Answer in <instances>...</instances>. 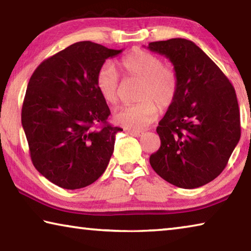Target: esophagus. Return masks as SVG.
<instances>
[{
  "instance_id": "esophagus-1",
  "label": "esophagus",
  "mask_w": 251,
  "mask_h": 251,
  "mask_svg": "<svg viewBox=\"0 0 251 251\" xmlns=\"http://www.w3.org/2000/svg\"><path fill=\"white\" fill-rule=\"evenodd\" d=\"M128 133L131 135V136H135V137H139V136H142L144 134V131H141V130H128Z\"/></svg>"
}]
</instances>
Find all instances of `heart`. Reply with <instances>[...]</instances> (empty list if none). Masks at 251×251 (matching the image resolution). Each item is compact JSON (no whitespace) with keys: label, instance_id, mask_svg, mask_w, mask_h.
Segmentation results:
<instances>
[{"label":"heart","instance_id":"obj_1","mask_svg":"<svg viewBox=\"0 0 251 251\" xmlns=\"http://www.w3.org/2000/svg\"><path fill=\"white\" fill-rule=\"evenodd\" d=\"M126 78L141 82L138 88V103L124 106L115 110L114 122L130 130H138L151 125L158 117L160 108H168L179 90L177 72L169 65H164L157 55L141 49H134L118 62ZM95 85L106 103L115 105L118 101L120 77L112 64L105 63L97 72Z\"/></svg>","mask_w":251,"mask_h":251}]
</instances>
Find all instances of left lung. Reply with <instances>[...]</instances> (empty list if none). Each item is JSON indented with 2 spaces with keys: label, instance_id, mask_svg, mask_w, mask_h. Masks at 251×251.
I'll use <instances>...</instances> for the list:
<instances>
[{
  "label": "left lung",
  "instance_id": "left-lung-1",
  "mask_svg": "<svg viewBox=\"0 0 251 251\" xmlns=\"http://www.w3.org/2000/svg\"><path fill=\"white\" fill-rule=\"evenodd\" d=\"M179 77L176 100L157 127L160 147L150 157L152 169L172 185L193 189L220 175L240 139L235 88L192 41L151 42Z\"/></svg>",
  "mask_w": 251,
  "mask_h": 251
}]
</instances>
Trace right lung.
Here are the masks:
<instances>
[{"label": "right lung", "mask_w": 251, "mask_h": 251, "mask_svg": "<svg viewBox=\"0 0 251 251\" xmlns=\"http://www.w3.org/2000/svg\"><path fill=\"white\" fill-rule=\"evenodd\" d=\"M122 53L90 41L46 58L29 78L22 126L32 163L65 189H79L103 175L123 129L109 125L110 110L97 91V72Z\"/></svg>", "instance_id": "1"}]
</instances>
